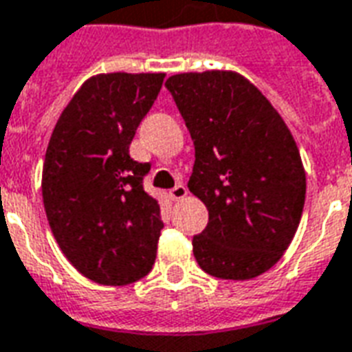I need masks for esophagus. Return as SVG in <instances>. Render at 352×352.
Wrapping results in <instances>:
<instances>
[{
    "label": "esophagus",
    "instance_id": "1",
    "mask_svg": "<svg viewBox=\"0 0 352 352\" xmlns=\"http://www.w3.org/2000/svg\"><path fill=\"white\" fill-rule=\"evenodd\" d=\"M170 197H173L174 201H182V199H186L187 197V187L184 184H178V186H174L170 189Z\"/></svg>",
    "mask_w": 352,
    "mask_h": 352
}]
</instances>
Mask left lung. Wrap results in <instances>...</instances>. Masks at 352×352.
<instances>
[{"label": "left lung", "mask_w": 352, "mask_h": 352, "mask_svg": "<svg viewBox=\"0 0 352 352\" xmlns=\"http://www.w3.org/2000/svg\"><path fill=\"white\" fill-rule=\"evenodd\" d=\"M195 144L189 191L208 208L193 236L202 270L251 279L278 263L298 229L306 173L278 110L232 71L174 74L165 82Z\"/></svg>", "instance_id": "obj_1"}]
</instances>
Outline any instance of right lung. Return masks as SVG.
<instances>
[{
  "label": "right lung",
  "mask_w": 352,
  "mask_h": 352,
  "mask_svg": "<svg viewBox=\"0 0 352 352\" xmlns=\"http://www.w3.org/2000/svg\"><path fill=\"white\" fill-rule=\"evenodd\" d=\"M163 78L91 76L61 112L46 148L48 225L69 263L95 283H135L155 263L165 225L157 201L142 186L150 163L131 159L129 146Z\"/></svg>",
  "instance_id": "1"
}]
</instances>
